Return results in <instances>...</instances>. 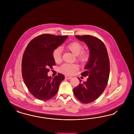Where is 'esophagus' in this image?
<instances>
[{
    "label": "esophagus",
    "instance_id": "esophagus-1",
    "mask_svg": "<svg viewBox=\"0 0 134 134\" xmlns=\"http://www.w3.org/2000/svg\"><path fill=\"white\" fill-rule=\"evenodd\" d=\"M65 78L66 79H71L72 78V77L69 76H68V75H66L65 76Z\"/></svg>",
    "mask_w": 134,
    "mask_h": 134
}]
</instances>
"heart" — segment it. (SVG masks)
I'll return each mask as SVG.
<instances>
[{"mask_svg":"<svg viewBox=\"0 0 134 134\" xmlns=\"http://www.w3.org/2000/svg\"><path fill=\"white\" fill-rule=\"evenodd\" d=\"M66 48L76 56L77 60L81 63H86L89 58L88 51L83 50V46L78 42H72L66 46ZM52 56L56 63H59L62 60V50L60 48L54 49ZM79 67L76 64H63L60 67V71L67 75H72L78 69Z\"/></svg>","mask_w":134,"mask_h":134,"instance_id":"b5f03b06","label":"heart"}]
</instances>
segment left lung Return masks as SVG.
<instances>
[{
    "label": "left lung",
    "mask_w": 134,
    "mask_h": 134,
    "mask_svg": "<svg viewBox=\"0 0 134 134\" xmlns=\"http://www.w3.org/2000/svg\"><path fill=\"white\" fill-rule=\"evenodd\" d=\"M88 47L89 60L81 75L88 77L86 82L80 83L73 89L77 98L84 103H89L97 99L105 89L109 76L110 64L107 48L102 41L90 35L75 36Z\"/></svg>",
    "instance_id": "8db88e82"
}]
</instances>
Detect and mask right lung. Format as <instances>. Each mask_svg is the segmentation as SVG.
Instances as JSON below:
<instances>
[{
    "label": "right lung",
    "instance_id": "1",
    "mask_svg": "<svg viewBox=\"0 0 134 134\" xmlns=\"http://www.w3.org/2000/svg\"><path fill=\"white\" fill-rule=\"evenodd\" d=\"M67 37L42 34L32 39L26 48L21 62L22 76L29 91L38 99L45 101L54 97L65 79L60 73L54 78L48 77V72L56 65L53 51Z\"/></svg>",
    "mask_w": 134,
    "mask_h": 134
}]
</instances>
